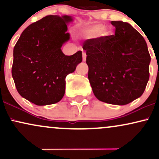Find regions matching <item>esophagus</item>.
<instances>
[{
	"label": "esophagus",
	"instance_id": "obj_1",
	"mask_svg": "<svg viewBox=\"0 0 159 159\" xmlns=\"http://www.w3.org/2000/svg\"><path fill=\"white\" fill-rule=\"evenodd\" d=\"M82 57H83V61H86V58H87V54L84 52H82Z\"/></svg>",
	"mask_w": 159,
	"mask_h": 159
}]
</instances>
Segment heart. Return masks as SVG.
I'll return each mask as SVG.
<instances>
[{"mask_svg": "<svg viewBox=\"0 0 159 159\" xmlns=\"http://www.w3.org/2000/svg\"><path fill=\"white\" fill-rule=\"evenodd\" d=\"M102 29L103 26L102 25H94V26H93L90 29H89L88 34H90V36H96V34H98Z\"/></svg>", "mask_w": 159, "mask_h": 159, "instance_id": "1", "label": "heart"}]
</instances>
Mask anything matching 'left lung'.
I'll use <instances>...</instances> for the list:
<instances>
[{
    "label": "left lung",
    "mask_w": 159,
    "mask_h": 159,
    "mask_svg": "<svg viewBox=\"0 0 159 159\" xmlns=\"http://www.w3.org/2000/svg\"><path fill=\"white\" fill-rule=\"evenodd\" d=\"M115 34L85 40L88 79L96 98L124 105L143 93L149 78L150 55L138 30L123 21H111Z\"/></svg>",
    "instance_id": "obj_1"
}]
</instances>
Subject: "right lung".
<instances>
[{
	"label": "right lung",
	"mask_w": 159,
	"mask_h": 159,
	"mask_svg": "<svg viewBox=\"0 0 159 159\" xmlns=\"http://www.w3.org/2000/svg\"><path fill=\"white\" fill-rule=\"evenodd\" d=\"M68 16H47L31 24L13 49L12 75L19 93L36 105H52L65 93L66 77L82 61V52L65 55L61 46L69 39Z\"/></svg>",
	"instance_id": "1"
}]
</instances>
